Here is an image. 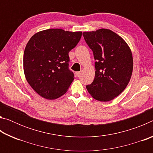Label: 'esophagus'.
I'll return each mask as SVG.
<instances>
[{
    "instance_id": "34e87169",
    "label": "esophagus",
    "mask_w": 153,
    "mask_h": 153,
    "mask_svg": "<svg viewBox=\"0 0 153 153\" xmlns=\"http://www.w3.org/2000/svg\"><path fill=\"white\" fill-rule=\"evenodd\" d=\"M76 75L77 77H79V76H80V75H81V72H80V71H77V72H76Z\"/></svg>"
}]
</instances>
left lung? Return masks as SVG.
Masks as SVG:
<instances>
[{"label": "left lung", "instance_id": "8db88e82", "mask_svg": "<svg viewBox=\"0 0 153 153\" xmlns=\"http://www.w3.org/2000/svg\"><path fill=\"white\" fill-rule=\"evenodd\" d=\"M96 60L95 77L86 88L96 100L107 102L122 92L130 80L133 57L125 40L107 29L83 33Z\"/></svg>", "mask_w": 153, "mask_h": 153}]
</instances>
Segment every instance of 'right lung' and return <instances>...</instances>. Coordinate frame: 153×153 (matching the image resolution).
I'll list each match as a JSON object with an SVG mask.
<instances>
[{
  "instance_id": "obj_1",
  "label": "right lung",
  "mask_w": 153,
  "mask_h": 153,
  "mask_svg": "<svg viewBox=\"0 0 153 153\" xmlns=\"http://www.w3.org/2000/svg\"><path fill=\"white\" fill-rule=\"evenodd\" d=\"M82 32L48 29L35 33L25 46L24 71L30 86L41 97L53 100L67 92L74 79L69 70V52Z\"/></svg>"
}]
</instances>
